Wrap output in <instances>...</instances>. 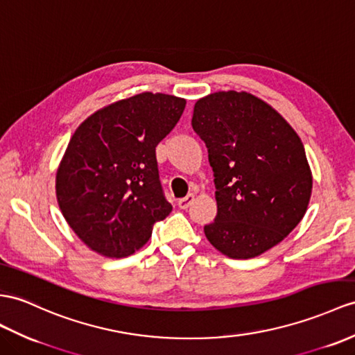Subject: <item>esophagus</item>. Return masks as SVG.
Segmentation results:
<instances>
[{"label":"esophagus","instance_id":"esophagus-1","mask_svg":"<svg viewBox=\"0 0 355 355\" xmlns=\"http://www.w3.org/2000/svg\"><path fill=\"white\" fill-rule=\"evenodd\" d=\"M193 202H194V194H188V196L184 197V198H179V200H178V206L180 207V209H187V207L191 206Z\"/></svg>","mask_w":355,"mask_h":355}]
</instances>
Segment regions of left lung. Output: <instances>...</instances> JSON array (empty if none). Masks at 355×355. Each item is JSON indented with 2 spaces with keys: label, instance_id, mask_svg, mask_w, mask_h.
<instances>
[{
  "label": "left lung",
  "instance_id": "1",
  "mask_svg": "<svg viewBox=\"0 0 355 355\" xmlns=\"http://www.w3.org/2000/svg\"><path fill=\"white\" fill-rule=\"evenodd\" d=\"M191 125L206 143L217 188L207 241L232 259L282 243L304 217L313 187L298 134L270 103L235 90L198 99Z\"/></svg>",
  "mask_w": 355,
  "mask_h": 355
}]
</instances>
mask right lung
Returning a JSON list of instances; mask_svg holds the SVG:
<instances>
[{
  "instance_id": "1",
  "label": "right lung",
  "mask_w": 355,
  "mask_h": 355,
  "mask_svg": "<svg viewBox=\"0 0 355 355\" xmlns=\"http://www.w3.org/2000/svg\"><path fill=\"white\" fill-rule=\"evenodd\" d=\"M185 105L184 98L144 92L94 111L76 128L55 173V196L69 226L94 253L131 256L171 212L155 149Z\"/></svg>"
}]
</instances>
